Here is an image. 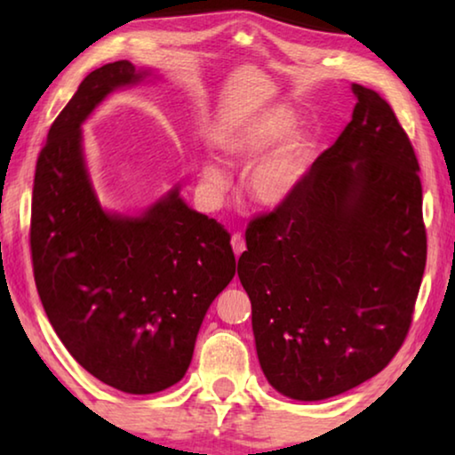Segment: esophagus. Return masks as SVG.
Here are the masks:
<instances>
[{
	"label": "esophagus",
	"mask_w": 455,
	"mask_h": 455,
	"mask_svg": "<svg viewBox=\"0 0 455 455\" xmlns=\"http://www.w3.org/2000/svg\"><path fill=\"white\" fill-rule=\"evenodd\" d=\"M230 244H233V251L236 257H241V252L246 249V243L241 235H233V238H230Z\"/></svg>",
	"instance_id": "1"
}]
</instances>
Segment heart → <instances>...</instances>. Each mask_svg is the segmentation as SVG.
I'll return each mask as SVG.
<instances>
[{
  "label": "heart",
  "instance_id": "b5f03b06",
  "mask_svg": "<svg viewBox=\"0 0 455 455\" xmlns=\"http://www.w3.org/2000/svg\"><path fill=\"white\" fill-rule=\"evenodd\" d=\"M299 114L287 104H271L227 126L219 136L230 163L251 166L244 179L246 198L260 211H281L301 195L319 158V138L311 130H295ZM200 180L211 196L228 187L219 164L206 160Z\"/></svg>",
  "mask_w": 455,
  "mask_h": 455
}]
</instances>
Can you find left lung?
I'll use <instances>...</instances> for the list:
<instances>
[{
  "mask_svg": "<svg viewBox=\"0 0 455 455\" xmlns=\"http://www.w3.org/2000/svg\"><path fill=\"white\" fill-rule=\"evenodd\" d=\"M297 200L251 220L238 259L259 363L291 399L371 379L411 325L427 241L419 164L391 106L359 84Z\"/></svg>",
  "mask_w": 455,
  "mask_h": 455,
  "instance_id": "8db88e82",
  "label": "left lung"
}]
</instances>
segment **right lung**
Here are the masks:
<instances>
[{"mask_svg":"<svg viewBox=\"0 0 455 455\" xmlns=\"http://www.w3.org/2000/svg\"><path fill=\"white\" fill-rule=\"evenodd\" d=\"M150 76L120 60L84 78L37 156L29 230L36 287L60 341L96 379L134 395L182 379L236 267L228 230L192 211L180 184L138 214L100 203L82 124L114 90Z\"/></svg>","mask_w":455,"mask_h":455,"instance_id":"right-lung-1","label":"right lung"}]
</instances>
